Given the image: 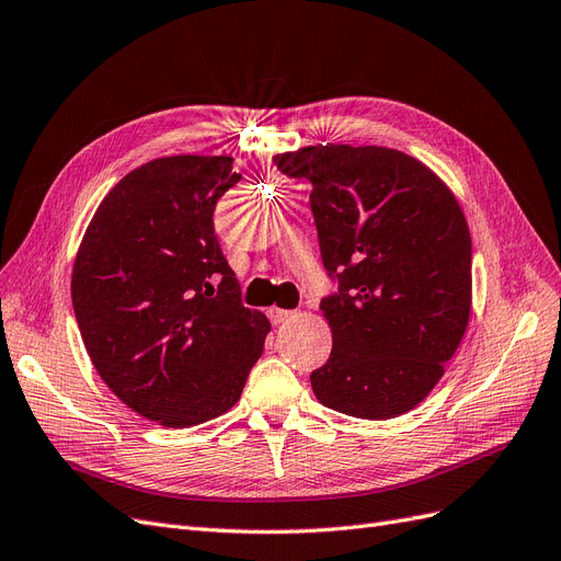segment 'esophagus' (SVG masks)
<instances>
[{"label": "esophagus", "mask_w": 561, "mask_h": 561, "mask_svg": "<svg viewBox=\"0 0 561 561\" xmlns=\"http://www.w3.org/2000/svg\"><path fill=\"white\" fill-rule=\"evenodd\" d=\"M267 317H270V321H273V323H284V321H288V319H294L296 312H291V310H279V307H273V310H267Z\"/></svg>", "instance_id": "34e87169"}]
</instances>
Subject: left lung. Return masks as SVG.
Instances as JSON below:
<instances>
[{"label": "left lung", "instance_id": "8db88e82", "mask_svg": "<svg viewBox=\"0 0 561 561\" xmlns=\"http://www.w3.org/2000/svg\"><path fill=\"white\" fill-rule=\"evenodd\" d=\"M310 182L321 298L333 331L312 391L327 408L391 420L422 403L471 314L473 244L457 197L420 160L385 147H305L273 158Z\"/></svg>", "mask_w": 561, "mask_h": 561}]
</instances>
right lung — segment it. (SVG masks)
Returning a JSON list of instances; mask_svg holds the SVG:
<instances>
[{"label": "right lung", "instance_id": "1", "mask_svg": "<svg viewBox=\"0 0 561 561\" xmlns=\"http://www.w3.org/2000/svg\"><path fill=\"white\" fill-rule=\"evenodd\" d=\"M240 182L228 156L147 162L104 197L71 273V302L100 377L141 417L186 428L238 403L270 321L242 305L214 232Z\"/></svg>", "mask_w": 561, "mask_h": 561}]
</instances>
